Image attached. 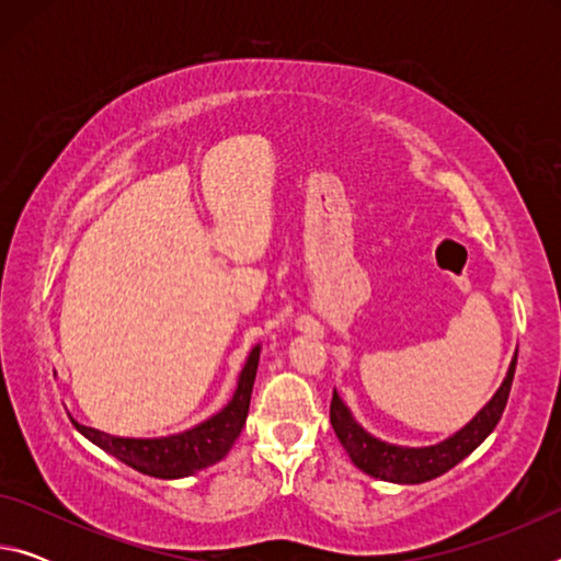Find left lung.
<instances>
[{
  "label": "left lung",
  "mask_w": 561,
  "mask_h": 561,
  "mask_svg": "<svg viewBox=\"0 0 561 561\" xmlns=\"http://www.w3.org/2000/svg\"><path fill=\"white\" fill-rule=\"evenodd\" d=\"M515 366L517 356L512 358L505 383H502L500 391L492 396V401L482 408L462 431L450 435L448 440L431 445V448H401V445H388L374 438V435H368L354 417H351L348 408L341 401L336 391L334 398H331L329 411L331 428H334L336 438L344 445V450L348 453V458L354 460L358 470L388 482L417 485V482L433 480L455 468V465L462 458H468V455L495 431L502 413H505L512 378H515Z\"/></svg>",
  "instance_id": "obj_1"
}]
</instances>
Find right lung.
Listing matches in <instances>:
<instances>
[{"mask_svg": "<svg viewBox=\"0 0 561 561\" xmlns=\"http://www.w3.org/2000/svg\"><path fill=\"white\" fill-rule=\"evenodd\" d=\"M260 364V346L252 348L247 356V364L237 381V391L232 401L227 403L220 413L213 415L195 428H190L180 435H168V438L156 440H138V438H116V435L101 433L89 425H79L71 421L89 440H93L113 458L130 465L133 470L150 474V478L173 480V478H187L197 470L207 468V465L220 462L234 440L240 438L244 428L247 411H250V398L254 376H257Z\"/></svg>", "mask_w": 561, "mask_h": 561, "instance_id": "1", "label": "right lung"}]
</instances>
